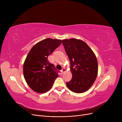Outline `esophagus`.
I'll return each instance as SVG.
<instances>
[{
  "label": "esophagus",
  "instance_id": "esophagus-1",
  "mask_svg": "<svg viewBox=\"0 0 122 122\" xmlns=\"http://www.w3.org/2000/svg\"><path fill=\"white\" fill-rule=\"evenodd\" d=\"M66 72V70L64 68H62L61 70V74H63Z\"/></svg>",
  "mask_w": 122,
  "mask_h": 122
}]
</instances>
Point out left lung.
<instances>
[{"instance_id":"8db88e82","label":"left lung","mask_w":122,"mask_h":122,"mask_svg":"<svg viewBox=\"0 0 122 122\" xmlns=\"http://www.w3.org/2000/svg\"><path fill=\"white\" fill-rule=\"evenodd\" d=\"M69 58L72 78L66 85L74 93H82L92 86L97 78L98 65L93 51L84 41L76 39L62 40Z\"/></svg>"}]
</instances>
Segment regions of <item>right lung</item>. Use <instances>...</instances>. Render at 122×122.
<instances>
[{
    "label": "right lung",
    "mask_w": 122,
    "mask_h": 122,
    "mask_svg": "<svg viewBox=\"0 0 122 122\" xmlns=\"http://www.w3.org/2000/svg\"><path fill=\"white\" fill-rule=\"evenodd\" d=\"M61 43V40L44 39L35 44L27 55L23 65L24 77L28 86L36 93L48 91L58 76L48 57Z\"/></svg>",
    "instance_id": "1"
}]
</instances>
